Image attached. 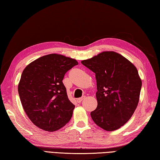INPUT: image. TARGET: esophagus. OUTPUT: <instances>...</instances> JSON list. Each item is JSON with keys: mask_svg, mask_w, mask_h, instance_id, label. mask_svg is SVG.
<instances>
[{"mask_svg": "<svg viewBox=\"0 0 160 160\" xmlns=\"http://www.w3.org/2000/svg\"><path fill=\"white\" fill-rule=\"evenodd\" d=\"M83 99H84V97H82V98H78L77 99V102L78 103H80L81 102H82V100H83Z\"/></svg>", "mask_w": 160, "mask_h": 160, "instance_id": "obj_1", "label": "esophagus"}]
</instances>
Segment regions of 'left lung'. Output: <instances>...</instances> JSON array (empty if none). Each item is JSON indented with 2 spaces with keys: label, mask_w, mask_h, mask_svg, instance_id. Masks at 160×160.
I'll return each instance as SVG.
<instances>
[{
  "label": "left lung",
  "mask_w": 160,
  "mask_h": 160,
  "mask_svg": "<svg viewBox=\"0 0 160 160\" xmlns=\"http://www.w3.org/2000/svg\"><path fill=\"white\" fill-rule=\"evenodd\" d=\"M82 64L96 73L98 107L93 122L104 130L120 128L138 107L142 80L133 64L114 52H104Z\"/></svg>",
  "instance_id": "1"
}]
</instances>
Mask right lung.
I'll list each match as a JSON object with an SVG mask.
<instances>
[{
    "instance_id": "right-lung-1",
    "label": "right lung",
    "mask_w": 160,
    "mask_h": 160,
    "mask_svg": "<svg viewBox=\"0 0 160 160\" xmlns=\"http://www.w3.org/2000/svg\"><path fill=\"white\" fill-rule=\"evenodd\" d=\"M78 64L76 60L53 53L39 58L23 70L18 87L20 99L36 127L54 131L71 120L75 106L68 98L62 80Z\"/></svg>"
}]
</instances>
